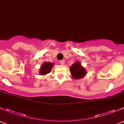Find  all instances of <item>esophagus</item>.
<instances>
[{"instance_id":"obj_1","label":"esophagus","mask_w":124,"mask_h":124,"mask_svg":"<svg viewBox=\"0 0 124 124\" xmlns=\"http://www.w3.org/2000/svg\"><path fill=\"white\" fill-rule=\"evenodd\" d=\"M60 63L61 64L64 65V60H61V61H60Z\"/></svg>"}]
</instances>
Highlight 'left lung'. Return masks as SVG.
<instances>
[{
	"label": "left lung",
	"mask_w": 124,
	"mask_h": 124,
	"mask_svg": "<svg viewBox=\"0 0 124 124\" xmlns=\"http://www.w3.org/2000/svg\"><path fill=\"white\" fill-rule=\"evenodd\" d=\"M71 76L73 78L75 79L82 78L86 74V71L85 69L82 66L79 62H75L73 64L70 68Z\"/></svg>",
	"instance_id": "8db88e82"
}]
</instances>
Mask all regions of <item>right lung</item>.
<instances>
[{
	"label": "right lung",
	"instance_id": "right-lung-1",
	"mask_svg": "<svg viewBox=\"0 0 124 124\" xmlns=\"http://www.w3.org/2000/svg\"><path fill=\"white\" fill-rule=\"evenodd\" d=\"M54 66V63L50 62H45L42 65L40 70L39 71V74L40 75H45L49 73L51 71L52 68Z\"/></svg>",
	"mask_w": 124,
	"mask_h": 124
}]
</instances>
